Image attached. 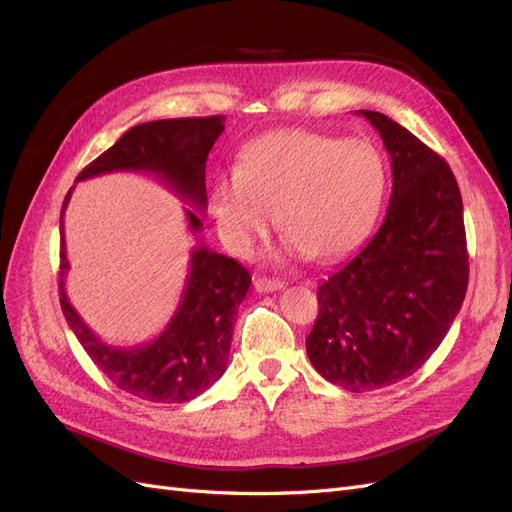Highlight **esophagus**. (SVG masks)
<instances>
[{"instance_id":"1","label":"esophagus","mask_w":512,"mask_h":512,"mask_svg":"<svg viewBox=\"0 0 512 512\" xmlns=\"http://www.w3.org/2000/svg\"><path fill=\"white\" fill-rule=\"evenodd\" d=\"M254 288H256V292H275V290L284 288V282L271 280V277H256Z\"/></svg>"}]
</instances>
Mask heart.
<instances>
[{"instance_id": "obj_1", "label": "heart", "mask_w": 512, "mask_h": 512, "mask_svg": "<svg viewBox=\"0 0 512 512\" xmlns=\"http://www.w3.org/2000/svg\"><path fill=\"white\" fill-rule=\"evenodd\" d=\"M384 190V162L369 143L277 130L247 145L235 170L213 177L211 213L218 235L235 254L254 252L275 211L288 252L324 260L365 235Z\"/></svg>"}]
</instances>
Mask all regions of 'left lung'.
I'll return each instance as SVG.
<instances>
[{
	"mask_svg": "<svg viewBox=\"0 0 512 512\" xmlns=\"http://www.w3.org/2000/svg\"><path fill=\"white\" fill-rule=\"evenodd\" d=\"M391 156L380 228L318 288L307 356L350 393L406 380L438 350L468 290L463 203L451 166L397 121L356 111Z\"/></svg>",
	"mask_w": 512,
	"mask_h": 512,
	"instance_id": "1",
	"label": "left lung"
}]
</instances>
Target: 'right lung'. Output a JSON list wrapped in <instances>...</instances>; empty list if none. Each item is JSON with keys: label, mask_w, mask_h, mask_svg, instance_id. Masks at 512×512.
Returning a JSON list of instances; mask_svg holds the SVG:
<instances>
[{"label": "right lung", "mask_w": 512, "mask_h": 512, "mask_svg": "<svg viewBox=\"0 0 512 512\" xmlns=\"http://www.w3.org/2000/svg\"><path fill=\"white\" fill-rule=\"evenodd\" d=\"M224 115L158 119L138 123L106 149L76 181L108 173H143L156 177L166 188L194 209H183L192 235L203 230L199 213L207 209L205 164L224 132ZM72 190L61 207L59 252V301L66 322L102 374L121 391L156 404H183L205 393L222 378L228 365L232 322L250 290L252 277L235 258L196 245L190 254L188 277L181 301L164 331L147 344L111 346L87 327L66 294L64 277L70 269L64 239V211Z\"/></svg>", "instance_id": "1"}]
</instances>
